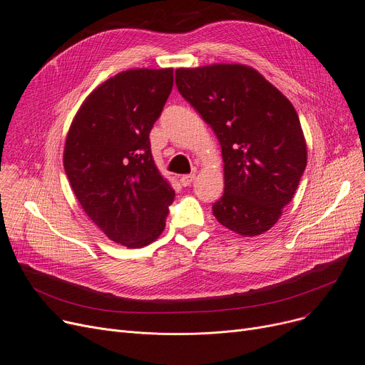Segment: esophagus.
I'll use <instances>...</instances> for the list:
<instances>
[{"label": "esophagus", "mask_w": 365, "mask_h": 365, "mask_svg": "<svg viewBox=\"0 0 365 365\" xmlns=\"http://www.w3.org/2000/svg\"><path fill=\"white\" fill-rule=\"evenodd\" d=\"M194 179H195L194 173H190V175H183V176L180 178V183H182L183 186H189L190 183L194 182Z\"/></svg>", "instance_id": "1"}]
</instances>
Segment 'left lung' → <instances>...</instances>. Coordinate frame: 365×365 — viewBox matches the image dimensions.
Returning <instances> with one entry per match:
<instances>
[{"label":"left lung","mask_w":365,"mask_h":365,"mask_svg":"<svg viewBox=\"0 0 365 365\" xmlns=\"http://www.w3.org/2000/svg\"><path fill=\"white\" fill-rule=\"evenodd\" d=\"M176 86L220 142L225 192L213 204L215 217L244 237L269 231L306 168L308 152L296 109L245 65L179 68Z\"/></svg>","instance_id":"1"}]
</instances>
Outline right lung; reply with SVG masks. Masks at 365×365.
I'll use <instances>...</instances> for the list:
<instances>
[{
    "label": "right lung",
    "instance_id": "add662e5",
    "mask_svg": "<svg viewBox=\"0 0 365 365\" xmlns=\"http://www.w3.org/2000/svg\"><path fill=\"white\" fill-rule=\"evenodd\" d=\"M171 88V68L120 72L90 93L66 136L63 165L76 200L109 240L130 248L161 235L175 200L149 142Z\"/></svg>",
    "mask_w": 365,
    "mask_h": 365
}]
</instances>
